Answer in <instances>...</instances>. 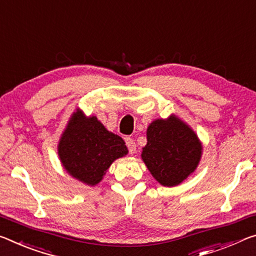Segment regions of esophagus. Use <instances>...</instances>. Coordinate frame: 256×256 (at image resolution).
I'll return each mask as SVG.
<instances>
[{"instance_id": "1", "label": "esophagus", "mask_w": 256, "mask_h": 256, "mask_svg": "<svg viewBox=\"0 0 256 256\" xmlns=\"http://www.w3.org/2000/svg\"><path fill=\"white\" fill-rule=\"evenodd\" d=\"M125 142H126V146H128V148L130 154H131V155H133V154L136 152V144L134 142V140L131 139V138H126V139H125Z\"/></svg>"}]
</instances>
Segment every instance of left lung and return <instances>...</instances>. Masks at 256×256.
<instances>
[{"mask_svg": "<svg viewBox=\"0 0 256 256\" xmlns=\"http://www.w3.org/2000/svg\"><path fill=\"white\" fill-rule=\"evenodd\" d=\"M202 144L196 132L174 114L157 118L147 128L141 158L158 184L176 186L196 171Z\"/></svg>", "mask_w": 256, "mask_h": 256, "instance_id": "8db88e82", "label": "left lung"}]
</instances>
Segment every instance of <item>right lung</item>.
Segmentation results:
<instances>
[{"mask_svg": "<svg viewBox=\"0 0 256 256\" xmlns=\"http://www.w3.org/2000/svg\"><path fill=\"white\" fill-rule=\"evenodd\" d=\"M128 152L120 136L80 108L72 114L58 142V156L64 171L90 186L100 184L114 162Z\"/></svg>", "mask_w": 256, "mask_h": 256, "instance_id": "obj_1", "label": "right lung"}]
</instances>
